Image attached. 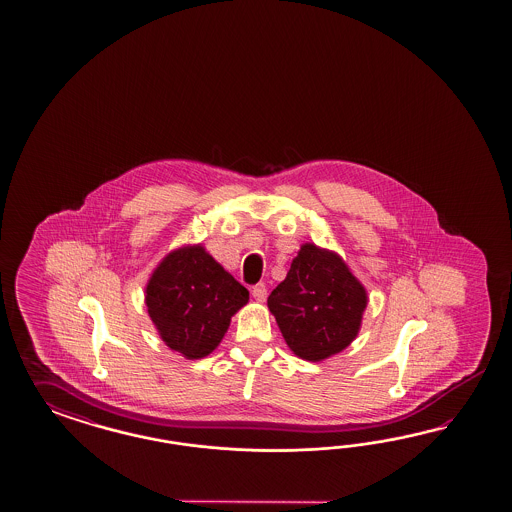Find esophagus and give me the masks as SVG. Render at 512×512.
I'll list each match as a JSON object with an SVG mask.
<instances>
[{
	"instance_id": "34e87169",
	"label": "esophagus",
	"mask_w": 512,
	"mask_h": 512,
	"mask_svg": "<svg viewBox=\"0 0 512 512\" xmlns=\"http://www.w3.org/2000/svg\"><path fill=\"white\" fill-rule=\"evenodd\" d=\"M251 295H253V298H255L257 302H264V300H266V295H268V291H266L264 283H259V285H255V287L251 289Z\"/></svg>"
}]
</instances>
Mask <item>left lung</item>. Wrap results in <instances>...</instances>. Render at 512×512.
<instances>
[{
    "label": "left lung",
    "instance_id": "1",
    "mask_svg": "<svg viewBox=\"0 0 512 512\" xmlns=\"http://www.w3.org/2000/svg\"><path fill=\"white\" fill-rule=\"evenodd\" d=\"M368 306L364 285L338 253L302 244L268 310L296 357L321 362L357 338Z\"/></svg>",
    "mask_w": 512,
    "mask_h": 512
}]
</instances>
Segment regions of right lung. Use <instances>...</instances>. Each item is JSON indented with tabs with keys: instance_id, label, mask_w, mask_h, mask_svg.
I'll use <instances>...</instances> for the list:
<instances>
[{
	"instance_id": "right-lung-1",
	"label": "right lung",
	"mask_w": 512,
	"mask_h": 512,
	"mask_svg": "<svg viewBox=\"0 0 512 512\" xmlns=\"http://www.w3.org/2000/svg\"><path fill=\"white\" fill-rule=\"evenodd\" d=\"M248 300V289L201 244L171 251L146 285V308L161 340L189 360L216 349Z\"/></svg>"
}]
</instances>
